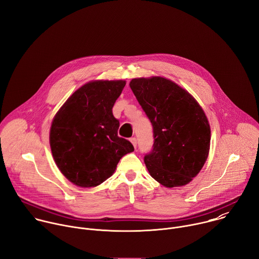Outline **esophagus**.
I'll return each instance as SVG.
<instances>
[{
	"instance_id": "1",
	"label": "esophagus",
	"mask_w": 259,
	"mask_h": 259,
	"mask_svg": "<svg viewBox=\"0 0 259 259\" xmlns=\"http://www.w3.org/2000/svg\"><path fill=\"white\" fill-rule=\"evenodd\" d=\"M130 141L132 142V144L134 145V147H135V148H137V139H136L135 137H133V138H131V139H130Z\"/></svg>"
}]
</instances>
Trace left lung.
<instances>
[{
  "instance_id": "8db88e82",
  "label": "left lung",
  "mask_w": 259,
  "mask_h": 259,
  "mask_svg": "<svg viewBox=\"0 0 259 259\" xmlns=\"http://www.w3.org/2000/svg\"><path fill=\"white\" fill-rule=\"evenodd\" d=\"M130 87L153 126V148L144 157L151 177L166 188L187 185L209 153L210 126L203 109L164 77L134 78Z\"/></svg>"
}]
</instances>
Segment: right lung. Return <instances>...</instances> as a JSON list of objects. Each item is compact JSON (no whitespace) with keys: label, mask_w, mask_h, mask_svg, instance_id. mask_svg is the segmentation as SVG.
<instances>
[{"label":"right lung","mask_w":259,"mask_h":259,"mask_svg":"<svg viewBox=\"0 0 259 259\" xmlns=\"http://www.w3.org/2000/svg\"><path fill=\"white\" fill-rule=\"evenodd\" d=\"M124 80H95L76 90L52 121L50 146L54 160L72 184L96 187L110 178L120 158L134 151L118 137L112 108Z\"/></svg>","instance_id":"1"}]
</instances>
